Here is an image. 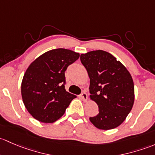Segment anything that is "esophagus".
Here are the masks:
<instances>
[{
	"label": "esophagus",
	"mask_w": 155,
	"mask_h": 155,
	"mask_svg": "<svg viewBox=\"0 0 155 155\" xmlns=\"http://www.w3.org/2000/svg\"><path fill=\"white\" fill-rule=\"evenodd\" d=\"M81 99L83 100L84 101H87V98H88V96H87V94L86 92H83L81 95H80Z\"/></svg>",
	"instance_id": "34e87169"
}]
</instances>
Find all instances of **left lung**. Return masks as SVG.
<instances>
[{
	"instance_id": "obj_1",
	"label": "left lung",
	"mask_w": 155,
	"mask_h": 155,
	"mask_svg": "<svg viewBox=\"0 0 155 155\" xmlns=\"http://www.w3.org/2000/svg\"><path fill=\"white\" fill-rule=\"evenodd\" d=\"M81 61L90 79L89 98L99 110L89 120L98 129L116 128L125 120L134 102L130 72L112 54L102 50L82 54Z\"/></svg>"
}]
</instances>
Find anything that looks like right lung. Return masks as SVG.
<instances>
[{"mask_svg":"<svg viewBox=\"0 0 155 155\" xmlns=\"http://www.w3.org/2000/svg\"><path fill=\"white\" fill-rule=\"evenodd\" d=\"M79 57V53L68 49H54L37 57L27 68L21 86L22 100L36 120L53 123L77 97L66 91L65 71Z\"/></svg>","mask_w":155,"mask_h":155,"instance_id":"add662e5","label":"right lung"}]
</instances>
